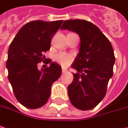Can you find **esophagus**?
<instances>
[{
    "instance_id": "esophagus-1",
    "label": "esophagus",
    "mask_w": 128,
    "mask_h": 128,
    "mask_svg": "<svg viewBox=\"0 0 128 128\" xmlns=\"http://www.w3.org/2000/svg\"><path fill=\"white\" fill-rule=\"evenodd\" d=\"M62 73H66V72H67V70L65 69V68H62Z\"/></svg>"
}]
</instances>
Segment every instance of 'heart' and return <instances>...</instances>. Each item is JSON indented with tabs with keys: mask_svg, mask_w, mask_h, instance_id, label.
<instances>
[{
	"mask_svg": "<svg viewBox=\"0 0 128 128\" xmlns=\"http://www.w3.org/2000/svg\"><path fill=\"white\" fill-rule=\"evenodd\" d=\"M54 58L58 64L65 66L71 63L73 59V56L66 53H59L55 56Z\"/></svg>",
	"mask_w": 128,
	"mask_h": 128,
	"instance_id": "b5f03b06",
	"label": "heart"
}]
</instances>
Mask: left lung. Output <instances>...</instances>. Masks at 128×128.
<instances>
[{"label":"left lung","instance_id":"left-lung-1","mask_svg":"<svg viewBox=\"0 0 128 128\" xmlns=\"http://www.w3.org/2000/svg\"><path fill=\"white\" fill-rule=\"evenodd\" d=\"M61 30L79 34L80 52L72 64L78 73L68 86L72 104L80 110L96 107L104 98L115 62L114 50L108 38L93 23L82 19L64 21Z\"/></svg>","mask_w":128,"mask_h":128}]
</instances>
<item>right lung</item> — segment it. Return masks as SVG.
<instances>
[{
  "label": "right lung",
  "instance_id": "1",
  "mask_svg": "<svg viewBox=\"0 0 128 128\" xmlns=\"http://www.w3.org/2000/svg\"><path fill=\"white\" fill-rule=\"evenodd\" d=\"M63 20L32 21L22 26L8 51V78L18 102L28 109H38L48 102L52 84L59 78L62 67L56 62L38 70L43 52L48 50L52 38Z\"/></svg>",
  "mask_w": 128,
  "mask_h": 128
}]
</instances>
